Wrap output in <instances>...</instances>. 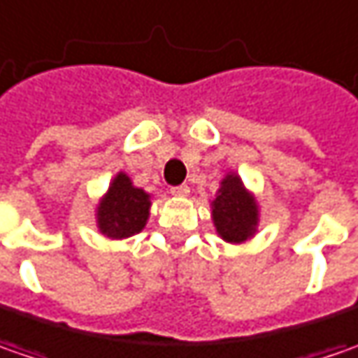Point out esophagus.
Returning a JSON list of instances; mask_svg holds the SVG:
<instances>
[{"instance_id": "1", "label": "esophagus", "mask_w": 358, "mask_h": 358, "mask_svg": "<svg viewBox=\"0 0 358 358\" xmlns=\"http://www.w3.org/2000/svg\"><path fill=\"white\" fill-rule=\"evenodd\" d=\"M170 192L174 196H188L190 194V186L188 184H180V186H172Z\"/></svg>"}]
</instances>
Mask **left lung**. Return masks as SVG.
<instances>
[{
	"label": "left lung",
	"mask_w": 358,
	"mask_h": 358,
	"mask_svg": "<svg viewBox=\"0 0 358 358\" xmlns=\"http://www.w3.org/2000/svg\"><path fill=\"white\" fill-rule=\"evenodd\" d=\"M212 216L218 234L228 242L246 241L255 232L257 204L238 176L230 174L222 180V188L212 202Z\"/></svg>",
	"instance_id": "8db88e82"
}]
</instances>
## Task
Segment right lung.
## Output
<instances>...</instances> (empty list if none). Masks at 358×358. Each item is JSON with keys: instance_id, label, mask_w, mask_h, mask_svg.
Returning a JSON list of instances; mask_svg holds the SVG:
<instances>
[{"instance_id": "add662e5", "label": "right lung", "mask_w": 358, "mask_h": 358, "mask_svg": "<svg viewBox=\"0 0 358 358\" xmlns=\"http://www.w3.org/2000/svg\"><path fill=\"white\" fill-rule=\"evenodd\" d=\"M148 194L134 188L126 174H117L98 208L100 230L110 238L138 234L148 220Z\"/></svg>"}]
</instances>
